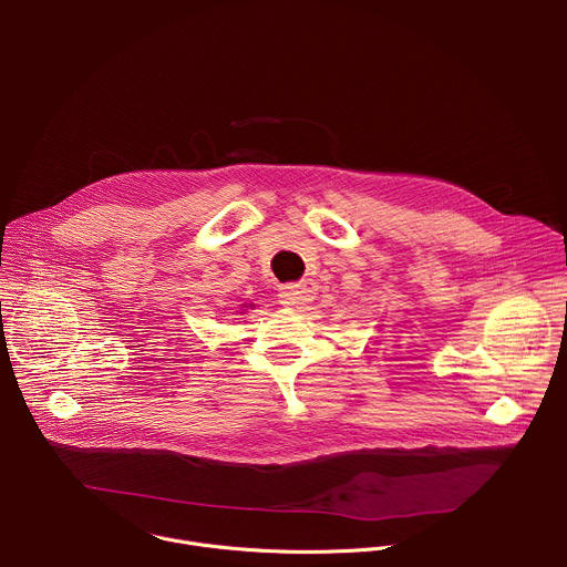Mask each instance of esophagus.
<instances>
[{
  "mask_svg": "<svg viewBox=\"0 0 567 567\" xmlns=\"http://www.w3.org/2000/svg\"><path fill=\"white\" fill-rule=\"evenodd\" d=\"M280 302L287 305V307H300L305 300H307V289L302 285H285L280 287V293H278Z\"/></svg>",
  "mask_w": 567,
  "mask_h": 567,
  "instance_id": "1",
  "label": "esophagus"
}]
</instances>
